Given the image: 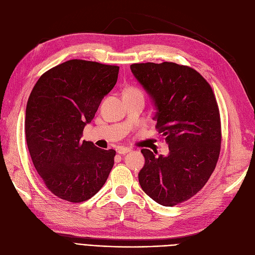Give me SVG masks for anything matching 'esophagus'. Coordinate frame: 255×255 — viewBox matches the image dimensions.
<instances>
[{"mask_svg":"<svg viewBox=\"0 0 255 255\" xmlns=\"http://www.w3.org/2000/svg\"><path fill=\"white\" fill-rule=\"evenodd\" d=\"M130 151H132V150L128 149V148H123V146H122V148H119V149L117 150V152H118L119 154H127V153H129Z\"/></svg>","mask_w":255,"mask_h":255,"instance_id":"1","label":"esophagus"}]
</instances>
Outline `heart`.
I'll return each mask as SVG.
<instances>
[{
  "label": "heart",
  "mask_w": 255,
  "mask_h": 255,
  "mask_svg": "<svg viewBox=\"0 0 255 255\" xmlns=\"http://www.w3.org/2000/svg\"><path fill=\"white\" fill-rule=\"evenodd\" d=\"M137 90H139V89H137L135 87H129V88L127 89V91H137Z\"/></svg>",
  "instance_id": "1"
}]
</instances>
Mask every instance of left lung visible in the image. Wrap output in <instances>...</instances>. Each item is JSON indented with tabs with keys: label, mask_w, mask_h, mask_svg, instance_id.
Masks as SVG:
<instances>
[{
	"label": "left lung",
	"mask_w": 255,
	"mask_h": 255,
	"mask_svg": "<svg viewBox=\"0 0 255 255\" xmlns=\"http://www.w3.org/2000/svg\"><path fill=\"white\" fill-rule=\"evenodd\" d=\"M156 106L158 133L167 156L142 149L138 174L142 190L164 206L194 197L215 170L221 148L219 107L211 85L195 69L164 61L130 65Z\"/></svg>",
	"instance_id": "left-lung-1"
}]
</instances>
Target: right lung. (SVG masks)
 I'll return each mask as SVG.
<instances>
[{"label":"right lung","instance_id":"add662e5","mask_svg":"<svg viewBox=\"0 0 255 255\" xmlns=\"http://www.w3.org/2000/svg\"><path fill=\"white\" fill-rule=\"evenodd\" d=\"M118 73V66L71 59L44 72L30 92L25 112L30 157L47 188L66 201L94 197L114 166L115 150L81 137Z\"/></svg>","mask_w":255,"mask_h":255}]
</instances>
